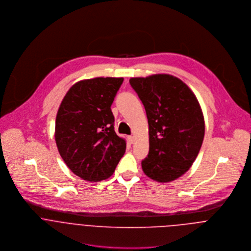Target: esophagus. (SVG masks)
<instances>
[{"label":"esophagus","mask_w":251,"mask_h":251,"mask_svg":"<svg viewBox=\"0 0 251 251\" xmlns=\"http://www.w3.org/2000/svg\"><path fill=\"white\" fill-rule=\"evenodd\" d=\"M128 138V141L130 142V143L132 144L134 142V136H132V135H130V136H128L127 137Z\"/></svg>","instance_id":"34e87169"}]
</instances>
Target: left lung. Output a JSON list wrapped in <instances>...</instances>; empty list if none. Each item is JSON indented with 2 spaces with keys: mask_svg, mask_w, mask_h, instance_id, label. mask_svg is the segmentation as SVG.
I'll list each match as a JSON object with an SVG mask.
<instances>
[{
  "mask_svg": "<svg viewBox=\"0 0 251 251\" xmlns=\"http://www.w3.org/2000/svg\"><path fill=\"white\" fill-rule=\"evenodd\" d=\"M146 110L150 149L144 173L160 182L183 175L196 159L205 134L200 104L191 90L169 74L130 78Z\"/></svg>",
  "mask_w": 251,
  "mask_h": 251,
  "instance_id": "8db88e82",
  "label": "left lung"
}]
</instances>
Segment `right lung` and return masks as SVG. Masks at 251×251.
Segmentation results:
<instances>
[{
    "label": "right lung",
    "mask_w": 251,
    "mask_h": 251,
    "mask_svg": "<svg viewBox=\"0 0 251 251\" xmlns=\"http://www.w3.org/2000/svg\"><path fill=\"white\" fill-rule=\"evenodd\" d=\"M124 78L98 77L75 83L56 117L55 140L65 163L90 181L108 179L126 151L114 130L111 105Z\"/></svg>",
    "instance_id": "obj_1"
}]
</instances>
